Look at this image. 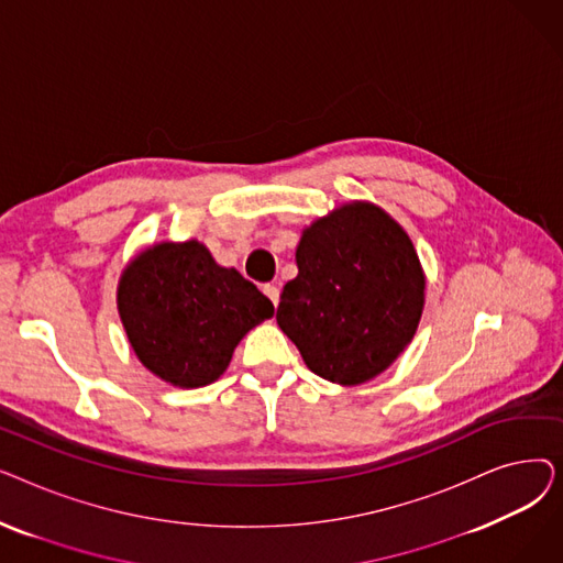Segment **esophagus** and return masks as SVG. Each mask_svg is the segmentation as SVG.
<instances>
[{
  "label": "esophagus",
  "instance_id": "obj_1",
  "mask_svg": "<svg viewBox=\"0 0 563 563\" xmlns=\"http://www.w3.org/2000/svg\"><path fill=\"white\" fill-rule=\"evenodd\" d=\"M262 291H264L266 297H269V301L278 308V303H280V289H278L276 285H264V287H262Z\"/></svg>",
  "mask_w": 563,
  "mask_h": 563
}]
</instances>
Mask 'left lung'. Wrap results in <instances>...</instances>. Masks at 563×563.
<instances>
[{"label":"left lung","mask_w":563,"mask_h":563,"mask_svg":"<svg viewBox=\"0 0 563 563\" xmlns=\"http://www.w3.org/2000/svg\"><path fill=\"white\" fill-rule=\"evenodd\" d=\"M297 266L276 321L308 369L340 386L388 369L424 308L427 280L406 230L372 202H349L303 230Z\"/></svg>","instance_id":"1"}]
</instances>
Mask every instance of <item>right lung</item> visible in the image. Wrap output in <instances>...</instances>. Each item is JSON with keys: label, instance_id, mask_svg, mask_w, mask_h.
I'll use <instances>...</instances> for the list:
<instances>
[{"label": "right lung", "instance_id": "right-lung-1", "mask_svg": "<svg viewBox=\"0 0 563 563\" xmlns=\"http://www.w3.org/2000/svg\"><path fill=\"white\" fill-rule=\"evenodd\" d=\"M118 312L143 367L177 388H202L230 365L234 346L274 317V303L200 242L141 251L118 283Z\"/></svg>", "mask_w": 563, "mask_h": 563}]
</instances>
